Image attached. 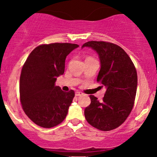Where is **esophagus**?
I'll return each mask as SVG.
<instances>
[{
	"label": "esophagus",
	"instance_id": "1",
	"mask_svg": "<svg viewBox=\"0 0 157 157\" xmlns=\"http://www.w3.org/2000/svg\"><path fill=\"white\" fill-rule=\"evenodd\" d=\"M82 94H82L81 92H79V91H77L75 93V95H76V96H77V97L80 96V95H82Z\"/></svg>",
	"mask_w": 157,
	"mask_h": 157
}]
</instances>
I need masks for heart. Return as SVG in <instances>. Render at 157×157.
I'll use <instances>...</instances> for the list:
<instances>
[{
    "label": "heart",
    "instance_id": "b5f03b06",
    "mask_svg": "<svg viewBox=\"0 0 157 157\" xmlns=\"http://www.w3.org/2000/svg\"><path fill=\"white\" fill-rule=\"evenodd\" d=\"M88 58H90V57H88Z\"/></svg>",
    "mask_w": 157,
    "mask_h": 157
}]
</instances>
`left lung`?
Wrapping results in <instances>:
<instances>
[{"label": "left lung", "instance_id": "1", "mask_svg": "<svg viewBox=\"0 0 157 157\" xmlns=\"http://www.w3.org/2000/svg\"><path fill=\"white\" fill-rule=\"evenodd\" d=\"M98 54L101 69L97 81L106 87L103 101L90 95V105L84 110L87 122L101 131L115 129L125 121L134 105L137 73L125 50L114 43L90 41L82 45Z\"/></svg>", "mask_w": 157, "mask_h": 157}]
</instances>
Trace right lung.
I'll list each match as a JSON object with an SVG mask.
<instances>
[{"mask_svg":"<svg viewBox=\"0 0 157 157\" xmlns=\"http://www.w3.org/2000/svg\"><path fill=\"white\" fill-rule=\"evenodd\" d=\"M77 44L51 43L37 46L29 54L21 70L19 92L25 113L36 125L52 128L68 113L74 91L64 92L55 85L65 70V60Z\"/></svg>","mask_w":157,"mask_h":157,"instance_id":"1","label":"right lung"}]
</instances>
